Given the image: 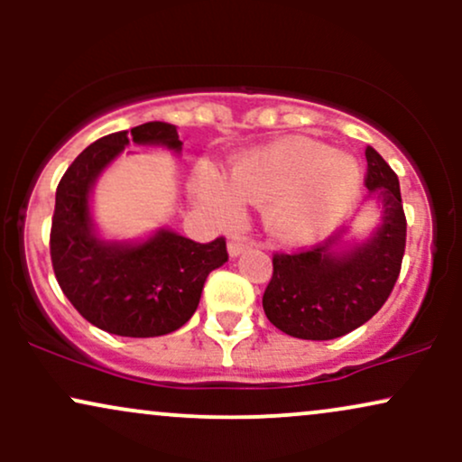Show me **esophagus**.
<instances>
[{"instance_id":"34e87169","label":"esophagus","mask_w":462,"mask_h":462,"mask_svg":"<svg viewBox=\"0 0 462 462\" xmlns=\"http://www.w3.org/2000/svg\"><path fill=\"white\" fill-rule=\"evenodd\" d=\"M247 249V241H243V238H232L230 243H227V252H230V256H238V254H243Z\"/></svg>"}]
</instances>
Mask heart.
<instances>
[{"label": "heart", "mask_w": 462, "mask_h": 462, "mask_svg": "<svg viewBox=\"0 0 462 462\" xmlns=\"http://www.w3.org/2000/svg\"><path fill=\"white\" fill-rule=\"evenodd\" d=\"M358 190V162L304 136L238 153L227 180L210 169L195 178L198 198L226 219L241 213V201L263 204L264 227L282 243H309L330 232Z\"/></svg>", "instance_id": "b5f03b06"}]
</instances>
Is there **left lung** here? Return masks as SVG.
Segmentation results:
<instances>
[{"label":"left lung","instance_id":"left-lung-1","mask_svg":"<svg viewBox=\"0 0 462 462\" xmlns=\"http://www.w3.org/2000/svg\"><path fill=\"white\" fill-rule=\"evenodd\" d=\"M365 187L383 204V224L367 243L334 252L341 235L300 252H275L263 295L267 319L306 341H330L356 330L389 300L406 247L400 180L374 147L365 150Z\"/></svg>","mask_w":462,"mask_h":462}]
</instances>
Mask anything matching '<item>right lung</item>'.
<instances>
[{"instance_id": "obj_1", "label": "right lung", "mask_w": 462, "mask_h": 462, "mask_svg": "<svg viewBox=\"0 0 462 462\" xmlns=\"http://www.w3.org/2000/svg\"><path fill=\"white\" fill-rule=\"evenodd\" d=\"M182 150L176 125L150 121L88 145L69 164L56 189L50 254L58 284L73 309L99 330L119 337H162L198 310L213 269L227 261L226 238L195 243L171 230L147 241L106 243L95 235L88 198L99 173L125 145Z\"/></svg>"}]
</instances>
